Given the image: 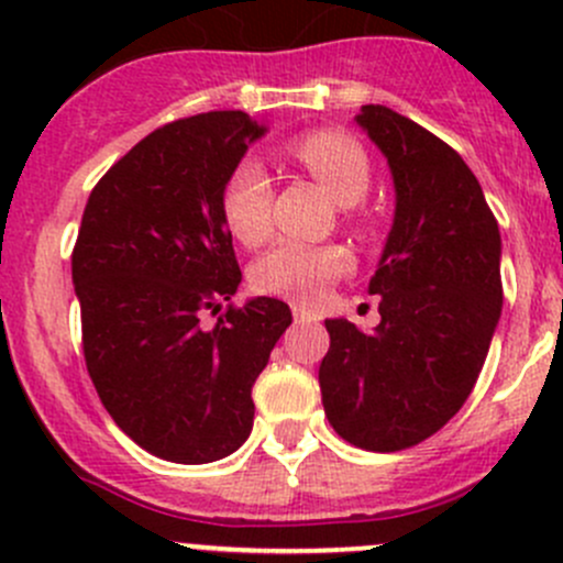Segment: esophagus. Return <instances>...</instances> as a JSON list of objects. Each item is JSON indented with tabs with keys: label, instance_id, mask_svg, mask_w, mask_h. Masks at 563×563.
Instances as JSON below:
<instances>
[{
	"label": "esophagus",
	"instance_id": "1",
	"mask_svg": "<svg viewBox=\"0 0 563 563\" xmlns=\"http://www.w3.org/2000/svg\"><path fill=\"white\" fill-rule=\"evenodd\" d=\"M291 313L297 321H318L316 310H310L308 305H291Z\"/></svg>",
	"mask_w": 563,
	"mask_h": 563
}]
</instances>
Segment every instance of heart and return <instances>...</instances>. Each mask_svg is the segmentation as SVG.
Wrapping results in <instances>:
<instances>
[{
  "label": "heart",
  "mask_w": 563,
  "mask_h": 563,
  "mask_svg": "<svg viewBox=\"0 0 563 563\" xmlns=\"http://www.w3.org/2000/svg\"><path fill=\"white\" fill-rule=\"evenodd\" d=\"M286 152L338 203H356L367 192L371 163L351 135L316 130L294 139ZM220 214L234 240L247 247L261 245L272 234V181L258 161L247 157L231 168L220 192ZM349 269L351 253L343 245L280 240L255 258L250 283L261 294L310 302Z\"/></svg>",
  "instance_id": "heart-1"
}]
</instances>
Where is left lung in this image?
Returning <instances> with one entry per match:
<instances>
[{
  "label": "left lung",
  "mask_w": 563,
  "mask_h": 563,
  "mask_svg": "<svg viewBox=\"0 0 563 563\" xmlns=\"http://www.w3.org/2000/svg\"><path fill=\"white\" fill-rule=\"evenodd\" d=\"M389 163L395 223L371 294L382 323L329 318L318 367L323 411L360 450L397 452L463 408L501 316V234L479 181L450 144L387 106L356 117Z\"/></svg>",
  "instance_id": "obj_1"
}]
</instances>
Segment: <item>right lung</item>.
Segmentation results:
<instances>
[{"label":"right lung","instance_id":"right-lung-1","mask_svg":"<svg viewBox=\"0 0 563 563\" xmlns=\"http://www.w3.org/2000/svg\"><path fill=\"white\" fill-rule=\"evenodd\" d=\"M264 130L242 111L157 128L95 185L73 247L89 378L113 422L172 463L245 444L250 391L291 323L272 297L223 310L242 272L220 192ZM207 312L219 316L209 330Z\"/></svg>","mask_w":563,"mask_h":563}]
</instances>
